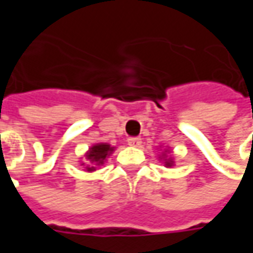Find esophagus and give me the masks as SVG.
I'll return each instance as SVG.
<instances>
[{
    "instance_id": "34e87169",
    "label": "esophagus",
    "mask_w": 253,
    "mask_h": 253,
    "mask_svg": "<svg viewBox=\"0 0 253 253\" xmlns=\"http://www.w3.org/2000/svg\"><path fill=\"white\" fill-rule=\"evenodd\" d=\"M141 138H138V137H131V138H128L127 139V143L130 145V146H134V148H138L139 145H141Z\"/></svg>"
}]
</instances>
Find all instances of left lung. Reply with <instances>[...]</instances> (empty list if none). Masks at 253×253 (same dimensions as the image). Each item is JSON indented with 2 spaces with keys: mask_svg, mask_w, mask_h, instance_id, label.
<instances>
[{
  "mask_svg": "<svg viewBox=\"0 0 253 253\" xmlns=\"http://www.w3.org/2000/svg\"><path fill=\"white\" fill-rule=\"evenodd\" d=\"M165 152H168V150H165ZM164 156H165V153H164ZM164 164H165V167H172V165H173V160L170 159H164Z\"/></svg>",
  "mask_w": 253,
  "mask_h": 253,
  "instance_id": "left-lung-1",
  "label": "left lung"
}]
</instances>
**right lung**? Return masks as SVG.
I'll list each match as a JSON object with an SVG mask.
<instances>
[{
  "label": "right lung",
  "mask_w": 253,
  "mask_h": 253,
  "mask_svg": "<svg viewBox=\"0 0 253 253\" xmlns=\"http://www.w3.org/2000/svg\"><path fill=\"white\" fill-rule=\"evenodd\" d=\"M112 152H114V148H112L111 145H108V143H96V145H93V146L86 152V154H85L86 160L92 164V167H90V165L86 167V170H88V172L96 170V167H93V165L104 164L107 157H108ZM84 164H85V163H83L81 165Z\"/></svg>",
  "instance_id": "add662e5"
}]
</instances>
